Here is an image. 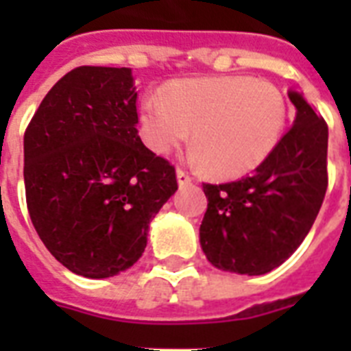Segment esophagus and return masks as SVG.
<instances>
[{"label":"esophagus","instance_id":"esophagus-1","mask_svg":"<svg viewBox=\"0 0 351 351\" xmlns=\"http://www.w3.org/2000/svg\"><path fill=\"white\" fill-rule=\"evenodd\" d=\"M176 178H178V186L180 187H186L187 184H191L193 182V176L189 175L186 169H180V167L176 169Z\"/></svg>","mask_w":351,"mask_h":351}]
</instances>
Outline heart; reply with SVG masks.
I'll list each match as a JSON object with an SVG mask.
<instances>
[{"label": "heart", "instance_id": "heart-1", "mask_svg": "<svg viewBox=\"0 0 351 351\" xmlns=\"http://www.w3.org/2000/svg\"><path fill=\"white\" fill-rule=\"evenodd\" d=\"M142 138L154 153L182 147L191 134L206 171L233 178L269 156L286 123V100L269 82L247 76H209L171 82L162 101L140 109Z\"/></svg>", "mask_w": 351, "mask_h": 351}]
</instances>
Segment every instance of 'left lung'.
<instances>
[{
    "instance_id": "1",
    "label": "left lung",
    "mask_w": 351,
    "mask_h": 351,
    "mask_svg": "<svg viewBox=\"0 0 351 351\" xmlns=\"http://www.w3.org/2000/svg\"><path fill=\"white\" fill-rule=\"evenodd\" d=\"M293 125L250 176L204 184L200 245L219 269L264 275L310 233L328 189V125L295 90Z\"/></svg>"
}]
</instances>
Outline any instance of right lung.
Here are the masks:
<instances>
[{
    "instance_id": "right-lung-1",
    "label": "right lung",
    "mask_w": 351,
    "mask_h": 351,
    "mask_svg": "<svg viewBox=\"0 0 351 351\" xmlns=\"http://www.w3.org/2000/svg\"><path fill=\"white\" fill-rule=\"evenodd\" d=\"M127 67H76L27 125V209L41 242L76 275L114 277L147 245L151 220L178 189L175 165L138 136Z\"/></svg>"
}]
</instances>
